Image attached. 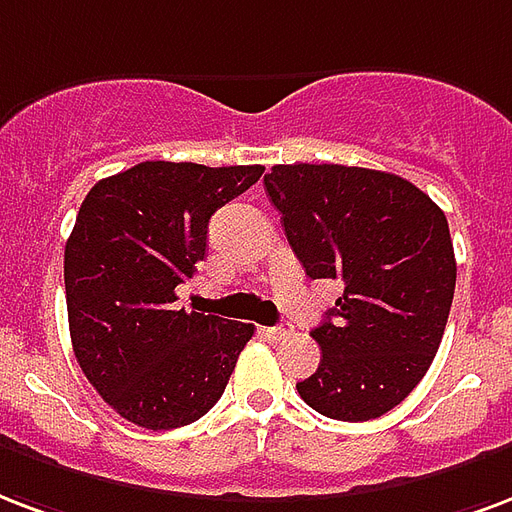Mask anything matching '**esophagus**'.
Segmentation results:
<instances>
[{
    "instance_id": "34e87169",
    "label": "esophagus",
    "mask_w": 512,
    "mask_h": 512,
    "mask_svg": "<svg viewBox=\"0 0 512 512\" xmlns=\"http://www.w3.org/2000/svg\"><path fill=\"white\" fill-rule=\"evenodd\" d=\"M263 335L268 338V341H284L287 335H292V325L282 322V325H276V327H263Z\"/></svg>"
}]
</instances>
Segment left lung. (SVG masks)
Masks as SVG:
<instances>
[{
    "mask_svg": "<svg viewBox=\"0 0 512 512\" xmlns=\"http://www.w3.org/2000/svg\"><path fill=\"white\" fill-rule=\"evenodd\" d=\"M263 182L308 276L343 282L311 330L322 360L300 397L327 419L384 416L424 378L446 330L456 287L446 214L386 171L292 163Z\"/></svg>",
    "mask_w": 512,
    "mask_h": 512,
    "instance_id": "8db88e82",
    "label": "left lung"
}]
</instances>
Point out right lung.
<instances>
[{
  "mask_svg": "<svg viewBox=\"0 0 512 512\" xmlns=\"http://www.w3.org/2000/svg\"><path fill=\"white\" fill-rule=\"evenodd\" d=\"M263 166L144 161L91 187L64 252L66 311L85 378L123 419L174 429L228 386L255 325L174 308L206 255L212 214Z\"/></svg>",
  "mask_w": 512,
  "mask_h": 512,
  "instance_id": "add662e5",
  "label": "right lung"
}]
</instances>
